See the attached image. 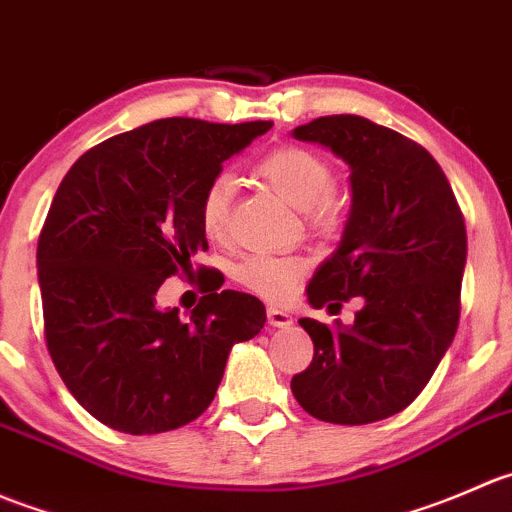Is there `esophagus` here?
<instances>
[{"mask_svg": "<svg viewBox=\"0 0 512 512\" xmlns=\"http://www.w3.org/2000/svg\"><path fill=\"white\" fill-rule=\"evenodd\" d=\"M266 318H268V323H271V326H276V328H288L293 323L291 313L283 311V308H276V306H268Z\"/></svg>", "mask_w": 512, "mask_h": 512, "instance_id": "34e87169", "label": "esophagus"}]
</instances>
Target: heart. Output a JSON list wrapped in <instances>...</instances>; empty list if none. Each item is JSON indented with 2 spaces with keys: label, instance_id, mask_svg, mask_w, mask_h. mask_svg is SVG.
Instances as JSON below:
<instances>
[{
  "label": "heart",
  "instance_id": "heart-1",
  "mask_svg": "<svg viewBox=\"0 0 512 512\" xmlns=\"http://www.w3.org/2000/svg\"><path fill=\"white\" fill-rule=\"evenodd\" d=\"M256 174L288 204L303 209L318 224H331L341 214V204L331 194V166L306 146L286 144L268 151L256 164ZM234 179L219 174L204 186L199 199V224L209 239H224L229 231ZM308 261L286 254H249L236 266V281L254 293L283 301L296 293L306 276Z\"/></svg>",
  "mask_w": 512,
  "mask_h": 512
}]
</instances>
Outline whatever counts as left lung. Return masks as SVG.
Returning <instances> with one entry per match:
<instances>
[{
	"label": "left lung",
	"instance_id": "1",
	"mask_svg": "<svg viewBox=\"0 0 512 512\" xmlns=\"http://www.w3.org/2000/svg\"><path fill=\"white\" fill-rule=\"evenodd\" d=\"M291 136L323 146L351 171L346 229L313 273L308 303L363 298L351 326L298 321L313 361L293 376L291 391L318 421H383L416 401L458 331L463 214L438 161L398 131L336 114Z\"/></svg>",
	"mask_w": 512,
	"mask_h": 512
}]
</instances>
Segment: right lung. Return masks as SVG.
Segmentation results:
<instances>
[{
	"label": "right lung",
	"mask_w": 512,
	"mask_h": 512,
	"mask_svg": "<svg viewBox=\"0 0 512 512\" xmlns=\"http://www.w3.org/2000/svg\"><path fill=\"white\" fill-rule=\"evenodd\" d=\"M271 121L159 119L79 156L37 246L44 336L69 393L104 426L174 430L211 406L236 343L266 323L256 296L211 283L189 318L156 291L206 251L204 186Z\"/></svg>",
	"instance_id": "1"
}]
</instances>
